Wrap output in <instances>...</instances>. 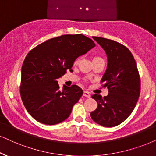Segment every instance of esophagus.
<instances>
[{"instance_id": "34e87169", "label": "esophagus", "mask_w": 156, "mask_h": 156, "mask_svg": "<svg viewBox=\"0 0 156 156\" xmlns=\"http://www.w3.org/2000/svg\"><path fill=\"white\" fill-rule=\"evenodd\" d=\"M83 95L84 96H86V97H87V98H90V93L88 92V91H87V90H84L83 94Z\"/></svg>"}]
</instances>
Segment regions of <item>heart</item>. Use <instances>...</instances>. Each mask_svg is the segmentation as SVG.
<instances>
[{"mask_svg":"<svg viewBox=\"0 0 156 156\" xmlns=\"http://www.w3.org/2000/svg\"><path fill=\"white\" fill-rule=\"evenodd\" d=\"M96 59H101V58H98V57H95V58H94V60H96ZM77 62H78V60H76V63H77Z\"/></svg>","mask_w":156,"mask_h":156,"instance_id":"b5f03b06","label":"heart"}]
</instances>
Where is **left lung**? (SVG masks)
Listing matches in <instances>:
<instances>
[{
	"label": "left lung",
	"instance_id": "8db88e82",
	"mask_svg": "<svg viewBox=\"0 0 156 156\" xmlns=\"http://www.w3.org/2000/svg\"><path fill=\"white\" fill-rule=\"evenodd\" d=\"M107 56V68L101 82L109 94L102 97L94 94L98 104L90 112L92 119L106 127L123 122L135 109L140 93V79L133 55L125 46L115 41L94 37Z\"/></svg>",
	"mask_w": 156,
	"mask_h": 156
}]
</instances>
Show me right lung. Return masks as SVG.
<instances>
[{"label":"right lung","instance_id":"add662e5","mask_svg":"<svg viewBox=\"0 0 156 156\" xmlns=\"http://www.w3.org/2000/svg\"><path fill=\"white\" fill-rule=\"evenodd\" d=\"M96 46L84 35L66 34L45 41L31 50L21 68L20 94L29 114L40 123L52 125L66 120L83 95L79 86H63L58 80L72 70L75 60Z\"/></svg>","mask_w":156,"mask_h":156}]
</instances>
